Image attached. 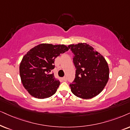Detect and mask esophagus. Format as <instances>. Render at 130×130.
I'll use <instances>...</instances> for the list:
<instances>
[{"label": "esophagus", "mask_w": 130, "mask_h": 130, "mask_svg": "<svg viewBox=\"0 0 130 130\" xmlns=\"http://www.w3.org/2000/svg\"><path fill=\"white\" fill-rule=\"evenodd\" d=\"M62 80H63V81H65V82H66L67 80V77H63V78H62Z\"/></svg>", "instance_id": "esophagus-1"}]
</instances>
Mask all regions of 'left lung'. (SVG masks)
I'll return each mask as SVG.
<instances>
[{"instance_id": "obj_1", "label": "left lung", "mask_w": 130, "mask_h": 130, "mask_svg": "<svg viewBox=\"0 0 130 130\" xmlns=\"http://www.w3.org/2000/svg\"><path fill=\"white\" fill-rule=\"evenodd\" d=\"M74 53L75 77L71 91L77 97L91 99L102 92L109 78V68L104 57L86 43L71 44Z\"/></svg>"}]
</instances>
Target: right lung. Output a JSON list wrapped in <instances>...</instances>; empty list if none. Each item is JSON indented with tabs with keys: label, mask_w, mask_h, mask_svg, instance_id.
I'll return each instance as SVG.
<instances>
[{
	"label": "right lung",
	"mask_w": 130,
	"mask_h": 130,
	"mask_svg": "<svg viewBox=\"0 0 130 130\" xmlns=\"http://www.w3.org/2000/svg\"><path fill=\"white\" fill-rule=\"evenodd\" d=\"M69 48L63 44H40L24 56L20 65V75L24 88L34 97L44 99L55 94L60 82L51 73L55 59Z\"/></svg>",
	"instance_id": "add662e5"
}]
</instances>
